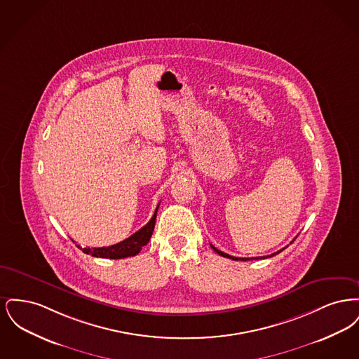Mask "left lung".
<instances>
[{
  "mask_svg": "<svg viewBox=\"0 0 359 359\" xmlns=\"http://www.w3.org/2000/svg\"><path fill=\"white\" fill-rule=\"evenodd\" d=\"M294 239H296V238H294ZM294 239H293V241H294ZM293 241H292V242H293ZM292 242H290V243H292ZM211 248H212V249H214V252H217V253H218V255H219V256L226 257V258H230V259H234V261H250V259H261V258H268V257H273V256H276V255H278V253H280V252H283V250H284V249H285V248H284V249H281V250H278V252H276V253H272V255H271V256L252 257V258H241V257H234V256H230V255H226V253H223V252H221V250H218V249H217V248H214V246H212V245H211Z\"/></svg>",
  "mask_w": 359,
  "mask_h": 359,
  "instance_id": "obj_1",
  "label": "left lung"
}]
</instances>
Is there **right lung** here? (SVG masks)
Returning <instances> with one entry per match:
<instances>
[{
  "label": "right lung",
  "mask_w": 359,
  "mask_h": 359,
  "mask_svg": "<svg viewBox=\"0 0 359 359\" xmlns=\"http://www.w3.org/2000/svg\"><path fill=\"white\" fill-rule=\"evenodd\" d=\"M160 205V203H158ZM158 205L154 210V217L151 218V221L147 223L144 227H141L138 231H136L133 236H130L129 238L123 239L122 242H118L116 245L111 246H106V248H81L79 245H76L79 249L83 250L86 255H91L93 257H100V258H111V259H120L125 257H133L140 253V250L149 242V239L154 234V223H156V215H157V210Z\"/></svg>",
  "instance_id": "1"
}]
</instances>
